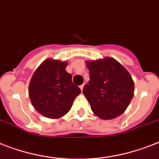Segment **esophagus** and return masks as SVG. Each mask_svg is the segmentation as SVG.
<instances>
[{
  "instance_id": "esophagus-1",
  "label": "esophagus",
  "mask_w": 159,
  "mask_h": 159,
  "mask_svg": "<svg viewBox=\"0 0 159 159\" xmlns=\"http://www.w3.org/2000/svg\"><path fill=\"white\" fill-rule=\"evenodd\" d=\"M83 87H84V84H82V85H81L80 86V89H81V91H82V90H83Z\"/></svg>"
}]
</instances>
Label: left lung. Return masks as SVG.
<instances>
[{"label":"left lung","instance_id":"1","mask_svg":"<svg viewBox=\"0 0 159 159\" xmlns=\"http://www.w3.org/2000/svg\"><path fill=\"white\" fill-rule=\"evenodd\" d=\"M90 81L83 94L91 110L101 119H113L128 107L134 95V82L130 73L116 59L106 57L87 61Z\"/></svg>","mask_w":159,"mask_h":159}]
</instances>
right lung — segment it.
<instances>
[{"label": "right lung", "instance_id": "1", "mask_svg": "<svg viewBox=\"0 0 159 159\" xmlns=\"http://www.w3.org/2000/svg\"><path fill=\"white\" fill-rule=\"evenodd\" d=\"M67 62L46 59L30 81L28 93L34 109L49 118H59L70 110L76 96L81 93L67 73Z\"/></svg>", "mask_w": 159, "mask_h": 159}]
</instances>
